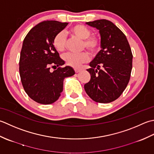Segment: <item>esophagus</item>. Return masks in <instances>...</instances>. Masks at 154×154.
Returning <instances> with one entry per match:
<instances>
[{
  "label": "esophagus",
  "mask_w": 154,
  "mask_h": 154,
  "mask_svg": "<svg viewBox=\"0 0 154 154\" xmlns=\"http://www.w3.org/2000/svg\"><path fill=\"white\" fill-rule=\"evenodd\" d=\"M74 70H75V72H76V73H78V72H80V71H81V70H80V69H77V68H76V69H74Z\"/></svg>",
  "instance_id": "obj_1"
}]
</instances>
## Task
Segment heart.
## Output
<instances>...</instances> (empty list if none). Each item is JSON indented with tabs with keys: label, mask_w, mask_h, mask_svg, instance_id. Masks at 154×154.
Returning a JSON list of instances; mask_svg holds the SVG:
<instances>
[{
	"label": "heart",
	"mask_w": 154,
	"mask_h": 154,
	"mask_svg": "<svg viewBox=\"0 0 154 154\" xmlns=\"http://www.w3.org/2000/svg\"><path fill=\"white\" fill-rule=\"evenodd\" d=\"M70 32L75 37L84 40L82 48H87L92 54L98 52L100 46V39L97 36H90L91 31L88 28L82 24H76L70 29ZM53 45L58 52H62L64 51L66 46V38L63 32H59L54 36ZM63 58L68 66L77 68L88 62L90 55L86 51L79 54L68 53L64 56Z\"/></svg>",
	"instance_id": "1"
}]
</instances>
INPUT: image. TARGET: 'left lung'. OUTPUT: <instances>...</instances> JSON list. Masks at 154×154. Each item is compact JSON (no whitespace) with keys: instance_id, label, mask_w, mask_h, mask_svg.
Wrapping results in <instances>:
<instances>
[{"instance_id":"obj_1","label":"left lung","mask_w":154,"mask_h":154,"mask_svg":"<svg viewBox=\"0 0 154 154\" xmlns=\"http://www.w3.org/2000/svg\"><path fill=\"white\" fill-rule=\"evenodd\" d=\"M86 24L99 30L101 50L87 69L91 78L84 89L94 101L112 102L129 82L133 58L130 46L125 34L111 21L97 20Z\"/></svg>"}]
</instances>
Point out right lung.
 Masks as SVG:
<instances>
[{
  "label": "right lung",
  "instance_id": "right-lung-1",
  "mask_svg": "<svg viewBox=\"0 0 154 154\" xmlns=\"http://www.w3.org/2000/svg\"><path fill=\"white\" fill-rule=\"evenodd\" d=\"M68 25L56 20L43 21L36 24L24 38L22 46L19 72L25 92L31 99L42 104L57 100L63 90L65 78L75 74L74 69L64 65L53 45V38ZM58 67L53 72L50 66Z\"/></svg>",
  "mask_w": 154,
  "mask_h": 154
}]
</instances>
